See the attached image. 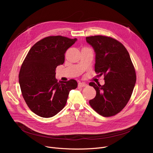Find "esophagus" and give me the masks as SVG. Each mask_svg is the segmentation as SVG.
<instances>
[{"mask_svg":"<svg viewBox=\"0 0 153 153\" xmlns=\"http://www.w3.org/2000/svg\"><path fill=\"white\" fill-rule=\"evenodd\" d=\"M78 85H79V87H87V86H88V85H87L86 83H84V82H81V83H79Z\"/></svg>","mask_w":153,"mask_h":153,"instance_id":"1","label":"esophagus"}]
</instances>
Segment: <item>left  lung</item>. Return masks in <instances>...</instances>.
Returning a JSON list of instances; mask_svg holds the SVG:
<instances>
[{"label":"left lung","instance_id":"left-lung-1","mask_svg":"<svg viewBox=\"0 0 153 153\" xmlns=\"http://www.w3.org/2000/svg\"><path fill=\"white\" fill-rule=\"evenodd\" d=\"M95 53V71L104 75L105 84L90 82L96 91L91 107L105 117L114 116L129 101L136 81L135 69L125 47L117 39L102 35L86 37Z\"/></svg>","mask_w":153,"mask_h":153}]
</instances>
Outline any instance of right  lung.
Returning a JSON list of instances; mask_svg holds the SVG:
<instances>
[{"label":"right lung","instance_id":"add662e5","mask_svg":"<svg viewBox=\"0 0 153 153\" xmlns=\"http://www.w3.org/2000/svg\"><path fill=\"white\" fill-rule=\"evenodd\" d=\"M77 41L62 36H50L36 43L24 59L19 76L23 97L29 108L43 118L54 116L64 107L74 79L59 81L56 68L64 62L66 51Z\"/></svg>","mask_w":153,"mask_h":153}]
</instances>
